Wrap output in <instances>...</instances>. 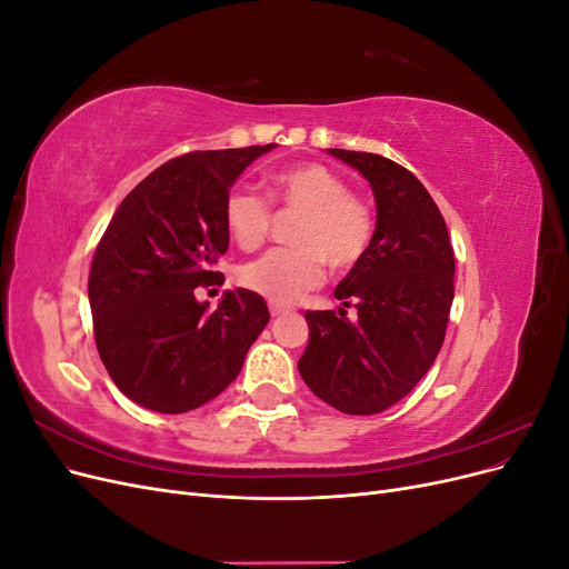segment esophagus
I'll use <instances>...</instances> for the list:
<instances>
[{
	"label": "esophagus",
	"instance_id": "34e87169",
	"mask_svg": "<svg viewBox=\"0 0 569 569\" xmlns=\"http://www.w3.org/2000/svg\"><path fill=\"white\" fill-rule=\"evenodd\" d=\"M282 313H287V306L270 301V316H272V318H278V316H282Z\"/></svg>",
	"mask_w": 569,
	"mask_h": 569
}]
</instances>
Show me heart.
I'll list each match as a JSON object with an SVG mask.
<instances>
[{"mask_svg": "<svg viewBox=\"0 0 569 569\" xmlns=\"http://www.w3.org/2000/svg\"><path fill=\"white\" fill-rule=\"evenodd\" d=\"M270 199L301 218L291 230V249H272L237 270V282L274 303H289L332 272H349L363 263L375 239L370 206L349 194V184L322 163H297L268 180ZM232 242L253 251L266 242L272 226L270 203L253 192H232L222 209Z\"/></svg>", "mask_w": 569, "mask_h": 569, "instance_id": "obj_1", "label": "heart"}]
</instances>
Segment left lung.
Instances as JSON below:
<instances>
[{"mask_svg": "<svg viewBox=\"0 0 569 569\" xmlns=\"http://www.w3.org/2000/svg\"><path fill=\"white\" fill-rule=\"evenodd\" d=\"M363 176L377 226L363 263L335 289V311H306L311 339L299 372L347 416H375L408 396L432 368L453 303L456 258L443 216L425 184L380 153L330 149ZM353 305L358 321L346 318Z\"/></svg>", "mask_w": 569, "mask_h": 569, "instance_id": "left-lung-1", "label": "left lung"}]
</instances>
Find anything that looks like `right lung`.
Listing matches in <instances>:
<instances>
[{"mask_svg": "<svg viewBox=\"0 0 569 569\" xmlns=\"http://www.w3.org/2000/svg\"><path fill=\"white\" fill-rule=\"evenodd\" d=\"M274 144L192 151L149 173L120 201L94 251L88 297L101 363L130 401L157 412L209 403L244 366L270 320L263 297L213 284L230 234L222 209L244 168Z\"/></svg>", "mask_w": 569, "mask_h": 569, "instance_id": "obj_1", "label": "right lung"}]
</instances>
